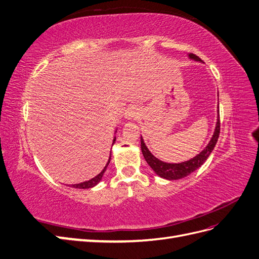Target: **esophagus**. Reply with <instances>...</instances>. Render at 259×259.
I'll list each match as a JSON object with an SVG mask.
<instances>
[{
	"label": "esophagus",
	"mask_w": 259,
	"mask_h": 259,
	"mask_svg": "<svg viewBox=\"0 0 259 259\" xmlns=\"http://www.w3.org/2000/svg\"><path fill=\"white\" fill-rule=\"evenodd\" d=\"M139 115V109L136 106H131L126 112H125V117L127 120H135L136 117Z\"/></svg>",
	"instance_id": "34e87169"
}]
</instances>
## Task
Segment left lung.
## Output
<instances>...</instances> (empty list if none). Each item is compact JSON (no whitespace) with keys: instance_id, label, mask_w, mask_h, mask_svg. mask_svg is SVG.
Instances as JSON below:
<instances>
[{"instance_id":"8db88e82","label":"left lung","mask_w":259,"mask_h":259,"mask_svg":"<svg viewBox=\"0 0 259 259\" xmlns=\"http://www.w3.org/2000/svg\"><path fill=\"white\" fill-rule=\"evenodd\" d=\"M189 56L192 59L199 60V61L201 60L198 56H195L194 54H190ZM219 133H221V120H219V110H218V119H217V123H216V128L214 132V135H213V137H211L207 147L200 154L194 156L193 159L187 161V162H184V163H179V164L164 163V162L160 161L159 159H156L155 156H153L150 153V151L148 150V148L144 144V140L142 137H140V142H142L140 143V147H142V152L144 154V158L146 159L147 163L150 165V167L155 171L156 174H158L162 178H165L168 180H176V179H180V178H184L188 175H190L206 161V159L208 158L211 151H213V149L217 143L218 137H219Z\"/></svg>"}]
</instances>
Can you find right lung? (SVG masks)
Here are the masks:
<instances>
[{
    "instance_id": "obj_1",
    "label": "right lung",
    "mask_w": 259,
    "mask_h": 259,
    "mask_svg": "<svg viewBox=\"0 0 259 259\" xmlns=\"http://www.w3.org/2000/svg\"><path fill=\"white\" fill-rule=\"evenodd\" d=\"M114 142H115V138L113 139V144H114ZM110 159H111V154H110V158H109V161H108V163L106 164V166H105V168L100 171V173L96 176V177H94V178H92L91 180H89V182H84V183H81V184H76V185H72L71 187L72 188H79V189H89V188H92V187H94V186H96L99 182H100V179H101V177H103V175H104V173H105V170H106V168H107V166H108V164L110 163Z\"/></svg>"
}]
</instances>
